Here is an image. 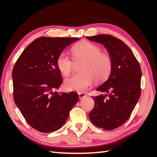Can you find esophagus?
Returning <instances> with one entry per match:
<instances>
[{
    "label": "esophagus",
    "mask_w": 157,
    "mask_h": 157,
    "mask_svg": "<svg viewBox=\"0 0 157 157\" xmlns=\"http://www.w3.org/2000/svg\"><path fill=\"white\" fill-rule=\"evenodd\" d=\"M78 94V97H79V98H80V99H81V98H84L86 96V94L85 93H83V92H79V93Z\"/></svg>",
    "instance_id": "34e87169"
}]
</instances>
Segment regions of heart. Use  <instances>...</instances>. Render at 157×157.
<instances>
[{"label": "heart", "mask_w": 157, "mask_h": 157, "mask_svg": "<svg viewBox=\"0 0 157 157\" xmlns=\"http://www.w3.org/2000/svg\"><path fill=\"white\" fill-rule=\"evenodd\" d=\"M72 53L76 63H83L82 74H76L66 78L64 86L70 91H83L91 85L94 80L101 82L111 74L112 61L108 54L102 53L101 49L92 43L84 41L73 47ZM57 67L64 76L72 71L74 62L66 52H61L56 60Z\"/></svg>", "instance_id": "obj_1"}]
</instances>
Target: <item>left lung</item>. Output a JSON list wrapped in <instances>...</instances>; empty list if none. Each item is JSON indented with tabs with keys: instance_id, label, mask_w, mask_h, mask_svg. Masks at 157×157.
<instances>
[{
	"instance_id": "left-lung-1",
	"label": "left lung",
	"mask_w": 157,
	"mask_h": 157,
	"mask_svg": "<svg viewBox=\"0 0 157 157\" xmlns=\"http://www.w3.org/2000/svg\"><path fill=\"white\" fill-rule=\"evenodd\" d=\"M86 38L104 45L112 61L110 76L96 89L106 94L93 96L95 104L89 117L97 127L113 130L127 121L139 99L141 67L129 47L119 38L105 34Z\"/></svg>"
}]
</instances>
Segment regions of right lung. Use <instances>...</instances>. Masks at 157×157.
<instances>
[{"label": "right lung", "mask_w": 157, "mask_h": 157, "mask_svg": "<svg viewBox=\"0 0 157 157\" xmlns=\"http://www.w3.org/2000/svg\"><path fill=\"white\" fill-rule=\"evenodd\" d=\"M78 38H36L28 46L12 71L13 99L26 121L43 133L55 132L68 119L78 101L76 92L59 93L63 82L59 55Z\"/></svg>", "instance_id": "1"}]
</instances>
